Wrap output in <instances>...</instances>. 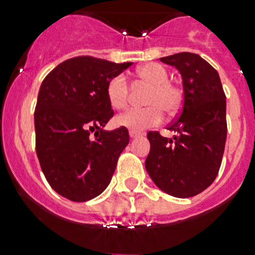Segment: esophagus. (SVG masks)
<instances>
[{
  "mask_svg": "<svg viewBox=\"0 0 255 255\" xmlns=\"http://www.w3.org/2000/svg\"><path fill=\"white\" fill-rule=\"evenodd\" d=\"M141 136H142V133H141V132L129 131V137L131 138H137V137H141Z\"/></svg>",
  "mask_w": 255,
  "mask_h": 255,
  "instance_id": "34e87169",
  "label": "esophagus"
}]
</instances>
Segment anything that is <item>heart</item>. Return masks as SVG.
<instances>
[{"label": "heart", "mask_w": 255, "mask_h": 255, "mask_svg": "<svg viewBox=\"0 0 255 255\" xmlns=\"http://www.w3.org/2000/svg\"><path fill=\"white\" fill-rule=\"evenodd\" d=\"M137 76L150 85L142 109H129L115 118L118 127L131 131H144L159 123L163 119V110L168 114L175 113L181 105V91L168 81L167 70L159 63H146L137 68ZM108 101L113 109H123L127 104L128 83L123 74L111 79L106 87Z\"/></svg>", "instance_id": "heart-1"}]
</instances>
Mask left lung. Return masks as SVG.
Listing matches in <instances>:
<instances>
[{
    "label": "left lung",
    "instance_id": "8db88e82",
    "mask_svg": "<svg viewBox=\"0 0 255 255\" xmlns=\"http://www.w3.org/2000/svg\"><path fill=\"white\" fill-rule=\"evenodd\" d=\"M183 80V108L168 129L174 138L149 132L145 168L164 193L188 198L206 189L218 175L227 138L226 95L217 70L193 53L160 58Z\"/></svg>",
    "mask_w": 255,
    "mask_h": 255
}]
</instances>
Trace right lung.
Here are the masks:
<instances>
[{
  "instance_id": "add662e5",
  "label": "right lung",
  "mask_w": 255,
  "mask_h": 255,
  "mask_svg": "<svg viewBox=\"0 0 255 255\" xmlns=\"http://www.w3.org/2000/svg\"><path fill=\"white\" fill-rule=\"evenodd\" d=\"M131 65L76 57L62 62L41 83L35 110L36 153L50 187L67 200L85 202L110 184L129 134L124 127L104 128L114 115L106 87Z\"/></svg>"
}]
</instances>
